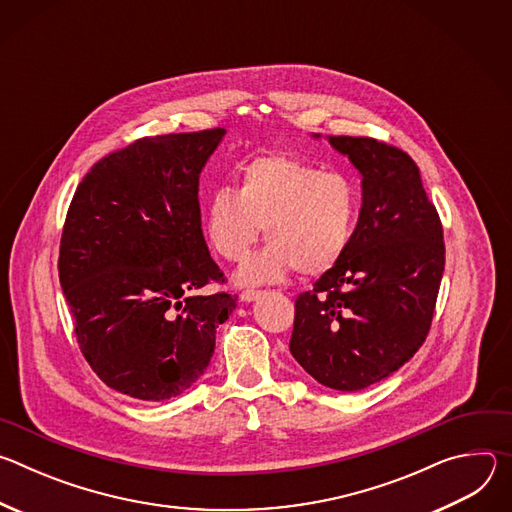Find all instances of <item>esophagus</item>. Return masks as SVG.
<instances>
[{"instance_id":"esophagus-1","label":"esophagus","mask_w":512,"mask_h":512,"mask_svg":"<svg viewBox=\"0 0 512 512\" xmlns=\"http://www.w3.org/2000/svg\"><path fill=\"white\" fill-rule=\"evenodd\" d=\"M259 296H261V291H257V289H245L243 294L239 296V300L241 302H255Z\"/></svg>"}]
</instances>
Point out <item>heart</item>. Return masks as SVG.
<instances>
[{
  "mask_svg": "<svg viewBox=\"0 0 512 512\" xmlns=\"http://www.w3.org/2000/svg\"><path fill=\"white\" fill-rule=\"evenodd\" d=\"M237 190H214L202 210L208 245L227 261H241L261 227L269 243L235 273L239 285H263L300 269L330 271L348 251L360 210L356 184L340 172L269 154L249 160L237 174Z\"/></svg>",
  "mask_w": 512,
  "mask_h": 512,
  "instance_id": "b5f03b06",
  "label": "heart"
}]
</instances>
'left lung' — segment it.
Returning <instances> with one entry per match:
<instances>
[{
    "label": "left lung",
    "mask_w": 512,
    "mask_h": 512,
    "mask_svg": "<svg viewBox=\"0 0 512 512\" xmlns=\"http://www.w3.org/2000/svg\"><path fill=\"white\" fill-rule=\"evenodd\" d=\"M326 139L358 170L362 204L344 257L296 300L289 352L320 385L352 393L391 377L425 342L446 247L405 152L371 137Z\"/></svg>",
    "instance_id": "1"
}]
</instances>
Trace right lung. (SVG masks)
Returning a JSON list of instances; mask_svg holds the SVG:
<instances>
[{"mask_svg": "<svg viewBox=\"0 0 512 512\" xmlns=\"http://www.w3.org/2000/svg\"><path fill=\"white\" fill-rule=\"evenodd\" d=\"M225 135L143 137L97 162L70 202L62 294L91 369L133 399L188 391L237 308L229 294L198 296L223 279L202 235L198 178Z\"/></svg>", "mask_w": 512, "mask_h": 512, "instance_id": "1", "label": "right lung"}]
</instances>
